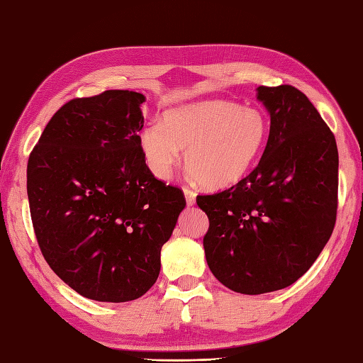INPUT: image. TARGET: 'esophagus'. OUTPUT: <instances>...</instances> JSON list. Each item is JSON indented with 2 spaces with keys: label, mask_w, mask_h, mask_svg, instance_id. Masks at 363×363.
Here are the masks:
<instances>
[{
  "label": "esophagus",
  "mask_w": 363,
  "mask_h": 363,
  "mask_svg": "<svg viewBox=\"0 0 363 363\" xmlns=\"http://www.w3.org/2000/svg\"><path fill=\"white\" fill-rule=\"evenodd\" d=\"M184 195H186V201H187V206H194L195 201H196V194L189 187H184Z\"/></svg>",
  "instance_id": "34e87169"
}]
</instances>
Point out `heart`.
<instances>
[{"label": "heart", "instance_id": "heart-1", "mask_svg": "<svg viewBox=\"0 0 363 363\" xmlns=\"http://www.w3.org/2000/svg\"><path fill=\"white\" fill-rule=\"evenodd\" d=\"M269 140V119L261 110L228 101L181 106L141 135L149 168L167 177L186 151L190 176L208 190L236 186L252 172Z\"/></svg>", "mask_w": 363, "mask_h": 363}]
</instances>
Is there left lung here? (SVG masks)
Listing matches in <instances>:
<instances>
[{"mask_svg":"<svg viewBox=\"0 0 363 363\" xmlns=\"http://www.w3.org/2000/svg\"><path fill=\"white\" fill-rule=\"evenodd\" d=\"M271 130L257 168L236 186L198 195L209 218L203 245L216 279L240 294L293 285L316 261L337 220L338 149L308 97L259 86Z\"/></svg>","mask_w":363,"mask_h":363,"instance_id":"left-lung-1","label":"left lung"}]
</instances>
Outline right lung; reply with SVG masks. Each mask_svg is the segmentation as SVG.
I'll list each match as a JSON object with an SVG mask.
<instances>
[{"label": "right lung", "mask_w": 363, "mask_h": 363, "mask_svg": "<svg viewBox=\"0 0 363 363\" xmlns=\"http://www.w3.org/2000/svg\"><path fill=\"white\" fill-rule=\"evenodd\" d=\"M140 92L64 104L30 154L26 190L42 255L83 297L129 302L157 280L162 245L186 208L146 165Z\"/></svg>", "instance_id": "add662e5"}]
</instances>
